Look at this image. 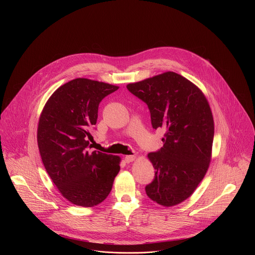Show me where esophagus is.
I'll return each mask as SVG.
<instances>
[{"label":"esophagus","mask_w":255,"mask_h":255,"mask_svg":"<svg viewBox=\"0 0 255 255\" xmlns=\"http://www.w3.org/2000/svg\"><path fill=\"white\" fill-rule=\"evenodd\" d=\"M124 159H125V161L127 163H130V162H132V161H134L136 159V156L135 155H126Z\"/></svg>","instance_id":"34e87169"}]
</instances>
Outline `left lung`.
<instances>
[{"label":"left lung","instance_id":"8db88e82","mask_svg":"<svg viewBox=\"0 0 255 255\" xmlns=\"http://www.w3.org/2000/svg\"><path fill=\"white\" fill-rule=\"evenodd\" d=\"M148 106L153 129L165 130L163 147L147 157L155 169L145 188L153 202L172 207L190 198L212 157L214 119L203 92L173 71L127 85Z\"/></svg>","mask_w":255,"mask_h":255}]
</instances>
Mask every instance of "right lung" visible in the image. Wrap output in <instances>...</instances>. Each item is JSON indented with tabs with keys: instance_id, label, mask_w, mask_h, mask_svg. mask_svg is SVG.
Here are the masks:
<instances>
[{
	"instance_id": "add662e5",
	"label": "right lung",
	"mask_w": 255,
	"mask_h": 255,
	"mask_svg": "<svg viewBox=\"0 0 255 255\" xmlns=\"http://www.w3.org/2000/svg\"><path fill=\"white\" fill-rule=\"evenodd\" d=\"M119 89L79 78L59 87L41 112L37 143L44 167L60 194L85 208L102 203L120 170V156L90 151V129L100 102Z\"/></svg>"
}]
</instances>
